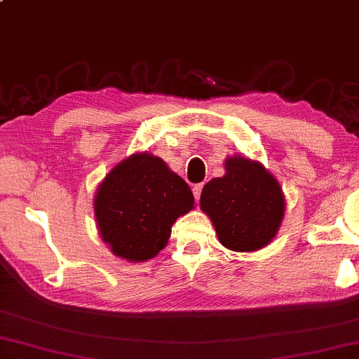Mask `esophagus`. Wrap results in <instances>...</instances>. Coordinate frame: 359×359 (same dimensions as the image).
I'll use <instances>...</instances> for the list:
<instances>
[{
    "label": "esophagus",
    "instance_id": "1",
    "mask_svg": "<svg viewBox=\"0 0 359 359\" xmlns=\"http://www.w3.org/2000/svg\"><path fill=\"white\" fill-rule=\"evenodd\" d=\"M201 190H203V184H198V185H194V189H191V191H194V196H195V200H196V201H198V200H200Z\"/></svg>",
    "mask_w": 359,
    "mask_h": 359
}]
</instances>
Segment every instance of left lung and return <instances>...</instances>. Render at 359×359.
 I'll return each mask as SVG.
<instances>
[{
	"instance_id": "obj_1",
	"label": "left lung",
	"mask_w": 359,
	"mask_h": 359,
	"mask_svg": "<svg viewBox=\"0 0 359 359\" xmlns=\"http://www.w3.org/2000/svg\"><path fill=\"white\" fill-rule=\"evenodd\" d=\"M224 168L222 177L203 187L200 208L227 250L251 253L267 247L285 214L279 180L259 161L240 154L226 158Z\"/></svg>"
}]
</instances>
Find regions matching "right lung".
<instances>
[{
    "mask_svg": "<svg viewBox=\"0 0 359 359\" xmlns=\"http://www.w3.org/2000/svg\"><path fill=\"white\" fill-rule=\"evenodd\" d=\"M194 205L187 182L148 151L117 163L93 198L100 237L112 255L130 263L154 258L168 245L174 222Z\"/></svg>",
    "mask_w": 359,
    "mask_h": 359,
    "instance_id": "obj_1",
    "label": "right lung"
}]
</instances>
